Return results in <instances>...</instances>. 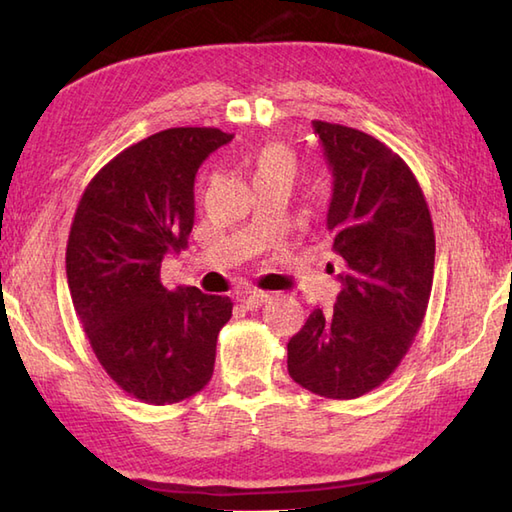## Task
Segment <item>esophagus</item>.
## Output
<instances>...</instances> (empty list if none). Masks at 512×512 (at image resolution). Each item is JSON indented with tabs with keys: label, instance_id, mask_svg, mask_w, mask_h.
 I'll return each instance as SVG.
<instances>
[{
	"label": "esophagus",
	"instance_id": "esophagus-1",
	"mask_svg": "<svg viewBox=\"0 0 512 512\" xmlns=\"http://www.w3.org/2000/svg\"><path fill=\"white\" fill-rule=\"evenodd\" d=\"M242 301H244L246 308L253 310V308H259V306H264V303H268L270 295H268V292H262V290H250L242 297Z\"/></svg>",
	"mask_w": 512,
	"mask_h": 512
}]
</instances>
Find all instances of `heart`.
<instances>
[{
    "label": "heart",
    "mask_w": 512,
    "mask_h": 512,
    "mask_svg": "<svg viewBox=\"0 0 512 512\" xmlns=\"http://www.w3.org/2000/svg\"><path fill=\"white\" fill-rule=\"evenodd\" d=\"M264 176H295V156L281 145H266L253 160V180Z\"/></svg>",
    "instance_id": "heart-1"
}]
</instances>
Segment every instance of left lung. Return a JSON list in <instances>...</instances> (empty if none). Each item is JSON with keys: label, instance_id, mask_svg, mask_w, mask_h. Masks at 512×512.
<instances>
[{"label": "left lung", "instance_id": "8db88e82", "mask_svg": "<svg viewBox=\"0 0 512 512\" xmlns=\"http://www.w3.org/2000/svg\"><path fill=\"white\" fill-rule=\"evenodd\" d=\"M312 127L332 171L328 231L341 257V292L290 339L288 372L312 394L350 400L387 380L418 334L436 235L405 160L358 129Z\"/></svg>", "mask_w": 512, "mask_h": 512}]
</instances>
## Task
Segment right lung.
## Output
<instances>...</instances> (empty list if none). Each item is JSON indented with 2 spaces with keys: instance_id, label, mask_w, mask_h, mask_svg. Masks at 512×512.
<instances>
[{
  "instance_id": "obj_1",
  "label": "right lung",
  "mask_w": 512,
  "mask_h": 512,
  "mask_svg": "<svg viewBox=\"0 0 512 512\" xmlns=\"http://www.w3.org/2000/svg\"><path fill=\"white\" fill-rule=\"evenodd\" d=\"M233 134L173 127L127 147L96 173L76 206L65 275L76 317L114 383L149 405H173L209 383L228 297L169 290L162 259L187 248L193 182Z\"/></svg>"
}]
</instances>
